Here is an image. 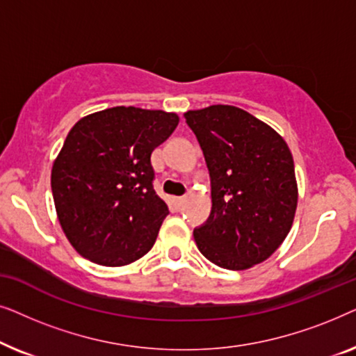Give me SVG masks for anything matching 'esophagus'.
<instances>
[{
  "instance_id": "esophagus-1",
  "label": "esophagus",
  "mask_w": 356,
  "mask_h": 356,
  "mask_svg": "<svg viewBox=\"0 0 356 356\" xmlns=\"http://www.w3.org/2000/svg\"><path fill=\"white\" fill-rule=\"evenodd\" d=\"M184 201H186V197H184V196H178V197L173 199L175 206H177V207H181L183 204H184Z\"/></svg>"
}]
</instances>
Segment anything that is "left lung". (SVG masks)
<instances>
[{
	"mask_svg": "<svg viewBox=\"0 0 356 356\" xmlns=\"http://www.w3.org/2000/svg\"><path fill=\"white\" fill-rule=\"evenodd\" d=\"M211 178L212 211L194 228L202 256L243 270L266 261L289 235L298 189L289 145L270 126L232 105L184 113Z\"/></svg>",
	"mask_w": 356,
	"mask_h": 356,
	"instance_id": "obj_1",
	"label": "left lung"
}]
</instances>
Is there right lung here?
<instances>
[{
    "label": "right lung",
    "instance_id": "1",
    "mask_svg": "<svg viewBox=\"0 0 356 356\" xmlns=\"http://www.w3.org/2000/svg\"><path fill=\"white\" fill-rule=\"evenodd\" d=\"M162 110L113 106L77 121L51 170L63 232L95 264L118 267L150 251L168 207L154 189V149L178 126Z\"/></svg>",
    "mask_w": 356,
    "mask_h": 356
}]
</instances>
